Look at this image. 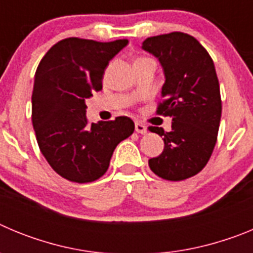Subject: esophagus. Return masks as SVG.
Wrapping results in <instances>:
<instances>
[{
    "label": "esophagus",
    "mask_w": 253,
    "mask_h": 253,
    "mask_svg": "<svg viewBox=\"0 0 253 253\" xmlns=\"http://www.w3.org/2000/svg\"><path fill=\"white\" fill-rule=\"evenodd\" d=\"M135 131L139 134H146L147 133V126L143 123L135 122Z\"/></svg>",
    "instance_id": "obj_1"
}]
</instances>
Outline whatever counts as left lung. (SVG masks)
I'll return each instance as SVG.
<instances>
[{
    "label": "left lung",
    "instance_id": "left-lung-1",
    "mask_svg": "<svg viewBox=\"0 0 253 253\" xmlns=\"http://www.w3.org/2000/svg\"><path fill=\"white\" fill-rule=\"evenodd\" d=\"M142 48L158 58L166 77L156 113L172 119L169 133L149 128L163 137L165 148L148 165L161 178L186 180L207 166L218 138L222 99L213 59L180 31L147 38Z\"/></svg>",
    "mask_w": 253,
    "mask_h": 253
}]
</instances>
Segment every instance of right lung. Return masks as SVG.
Wrapping results in <instances>:
<instances>
[{
	"label": "right lung",
	"mask_w": 253,
	"mask_h": 253,
	"mask_svg": "<svg viewBox=\"0 0 253 253\" xmlns=\"http://www.w3.org/2000/svg\"><path fill=\"white\" fill-rule=\"evenodd\" d=\"M128 40L109 43L67 38L51 46L35 72L31 119L39 148L58 175L72 182L99 180L114 149L130 137L128 116L88 124L86 100L102 90L109 62Z\"/></svg>",
	"instance_id": "add662e5"
}]
</instances>
